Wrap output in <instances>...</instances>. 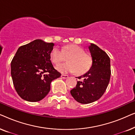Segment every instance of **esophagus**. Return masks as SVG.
Returning a JSON list of instances; mask_svg holds the SVG:
<instances>
[{
	"label": "esophagus",
	"mask_w": 135,
	"mask_h": 135,
	"mask_svg": "<svg viewBox=\"0 0 135 135\" xmlns=\"http://www.w3.org/2000/svg\"><path fill=\"white\" fill-rule=\"evenodd\" d=\"M61 77L62 79H68V77H69V76H68V75H64V74H62Z\"/></svg>",
	"instance_id": "esophagus-1"
}]
</instances>
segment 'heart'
I'll list each match as a JSON object with an SVG mask.
<instances>
[{"instance_id":"heart-1","label":"heart","mask_w":135,"mask_h":135,"mask_svg":"<svg viewBox=\"0 0 135 135\" xmlns=\"http://www.w3.org/2000/svg\"><path fill=\"white\" fill-rule=\"evenodd\" d=\"M64 56H68V63L56 66V69L62 73H75L82 75L91 67V59L89 55L84 53V50L78 45H68L61 49L55 47L50 53L51 61L55 64H60L64 60Z\"/></svg>"}]
</instances>
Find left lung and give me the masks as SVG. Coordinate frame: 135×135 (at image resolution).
Returning a JSON list of instances; mask_svg holds the SVG:
<instances>
[{"label": "left lung", "instance_id": "left-lung-1", "mask_svg": "<svg viewBox=\"0 0 135 135\" xmlns=\"http://www.w3.org/2000/svg\"><path fill=\"white\" fill-rule=\"evenodd\" d=\"M92 59L89 71L79 77L71 94L77 102L88 104L102 97L108 87L110 77V61L107 53L93 44L88 46Z\"/></svg>", "mask_w": 135, "mask_h": 135}]
</instances>
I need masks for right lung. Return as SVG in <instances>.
Returning <instances> with one entry per match:
<instances>
[{
    "instance_id": "obj_1",
    "label": "right lung",
    "mask_w": 135,
    "mask_h": 135,
    "mask_svg": "<svg viewBox=\"0 0 135 135\" xmlns=\"http://www.w3.org/2000/svg\"><path fill=\"white\" fill-rule=\"evenodd\" d=\"M53 43L36 39L18 48L11 62V75L18 95L29 102L44 99L53 80L61 74L50 60Z\"/></svg>"
}]
</instances>
